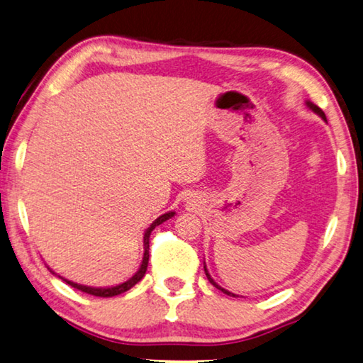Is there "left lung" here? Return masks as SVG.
<instances>
[{
  "instance_id": "left-lung-1",
  "label": "left lung",
  "mask_w": 363,
  "mask_h": 363,
  "mask_svg": "<svg viewBox=\"0 0 363 363\" xmlns=\"http://www.w3.org/2000/svg\"><path fill=\"white\" fill-rule=\"evenodd\" d=\"M306 106L309 108V109H313L314 111V113L315 114H319L322 118H324V121H325V114H324V111H322L320 108H318V106H315V104L314 103H311V101H306ZM327 122V121H325ZM204 273H206V278L209 279V282H211V284H213L216 289H219V291H222L223 294H227V295H230V296H236L235 294H232V292H228V291H225V289H222L219 284H217V282H214V279L213 278H211V274L208 273V269H206V265H204Z\"/></svg>"
}]
</instances>
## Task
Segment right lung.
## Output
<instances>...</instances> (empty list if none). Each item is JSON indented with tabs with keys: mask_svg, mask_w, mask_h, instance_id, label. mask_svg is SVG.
<instances>
[{
	"mask_svg": "<svg viewBox=\"0 0 363 363\" xmlns=\"http://www.w3.org/2000/svg\"><path fill=\"white\" fill-rule=\"evenodd\" d=\"M176 213L173 211H169L167 214H162L159 219H155L152 223H150V227L146 230V233H144V255H143V262H141V267L138 272L135 273V276H131L128 281L122 282V284L114 286V287H89V286H82V284H77V282H72L62 278V276H58V278H62L67 284H69L71 287L77 289V291L85 292V294H90V295H95V296H103V298H108V296H114V295H121L123 292L130 291L131 287H133L136 282H140L143 279V276L146 274V269H147V263H149V238H150V233H152V230L163 223L164 220H168L173 217Z\"/></svg>",
	"mask_w": 363,
	"mask_h": 363,
	"instance_id": "1",
	"label": "right lung"
}]
</instances>
